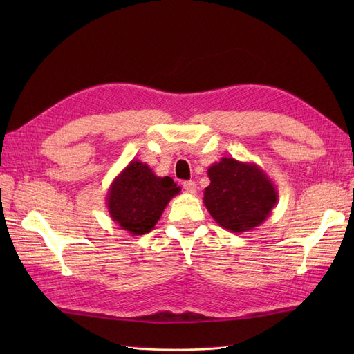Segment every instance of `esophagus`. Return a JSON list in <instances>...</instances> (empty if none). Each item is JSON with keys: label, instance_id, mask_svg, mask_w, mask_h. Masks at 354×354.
<instances>
[{"label": "esophagus", "instance_id": "34e87169", "mask_svg": "<svg viewBox=\"0 0 354 354\" xmlns=\"http://www.w3.org/2000/svg\"><path fill=\"white\" fill-rule=\"evenodd\" d=\"M183 187H185L187 194H192V195H194L196 192V183H195V181H192V180L183 181Z\"/></svg>", "mask_w": 354, "mask_h": 354}]
</instances>
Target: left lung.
I'll list each match as a JSON object with an SVG mask.
<instances>
[{
	"mask_svg": "<svg viewBox=\"0 0 354 354\" xmlns=\"http://www.w3.org/2000/svg\"><path fill=\"white\" fill-rule=\"evenodd\" d=\"M208 177L203 203L218 226L232 233L260 226L279 198L272 180L254 162L224 156L208 168Z\"/></svg>",
	"mask_w": 354,
	"mask_h": 354,
	"instance_id": "8db88e82",
	"label": "left lung"
}]
</instances>
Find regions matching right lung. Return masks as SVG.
<instances>
[{
	"instance_id": "add662e5",
	"label": "right lung",
	"mask_w": 354,
	"mask_h": 354,
	"mask_svg": "<svg viewBox=\"0 0 354 354\" xmlns=\"http://www.w3.org/2000/svg\"><path fill=\"white\" fill-rule=\"evenodd\" d=\"M180 190L171 177H159L147 164L133 159L112 181L106 207L121 229L138 236L155 229L168 202Z\"/></svg>"
}]
</instances>
